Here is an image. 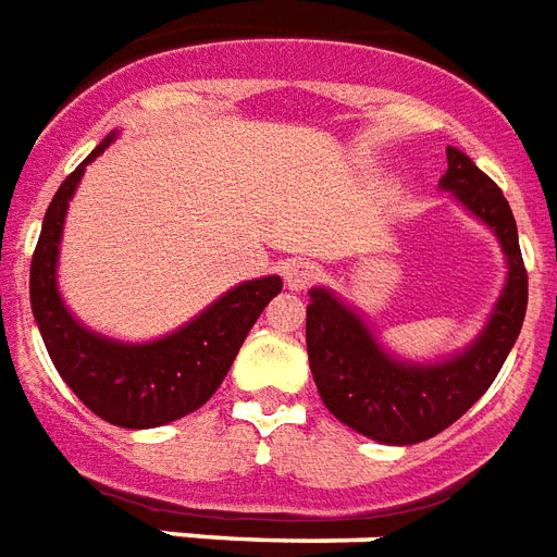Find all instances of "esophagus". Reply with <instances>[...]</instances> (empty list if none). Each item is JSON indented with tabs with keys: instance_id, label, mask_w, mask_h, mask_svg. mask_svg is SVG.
<instances>
[{
	"instance_id": "esophagus-1",
	"label": "esophagus",
	"mask_w": 557,
	"mask_h": 557,
	"mask_svg": "<svg viewBox=\"0 0 557 557\" xmlns=\"http://www.w3.org/2000/svg\"><path fill=\"white\" fill-rule=\"evenodd\" d=\"M283 277H286V286H289V289L300 292L315 283V277H319V265H315V262H307V259H292L289 265H286V271H283Z\"/></svg>"
}]
</instances>
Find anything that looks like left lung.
Returning <instances> with one entry per match:
<instances>
[{
  "label": "left lung",
  "mask_w": 557,
  "mask_h": 557,
  "mask_svg": "<svg viewBox=\"0 0 557 557\" xmlns=\"http://www.w3.org/2000/svg\"><path fill=\"white\" fill-rule=\"evenodd\" d=\"M446 159L440 188L487 226L508 262L502 295L467 348L440 360H407L381 345L348 300L327 286L310 289L307 354L321 401L342 425L383 446L431 440L467 413L496 381L525 319L529 277L508 200L467 152L446 147Z\"/></svg>",
  "instance_id": "8db88e82"
}]
</instances>
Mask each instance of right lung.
Instances as JSON below:
<instances>
[{"label": "right lung", "mask_w": 557, "mask_h": 557, "mask_svg": "<svg viewBox=\"0 0 557 557\" xmlns=\"http://www.w3.org/2000/svg\"><path fill=\"white\" fill-rule=\"evenodd\" d=\"M117 138L109 132L100 147L61 183L52 197L28 277L37 331L52 366L88 410L121 428H159L203 407L236 360L242 342L257 324L283 280L268 274L226 289L183 327L150 342H123L82 324L61 298L59 253L70 200L85 168Z\"/></svg>", "instance_id": "right-lung-1"}]
</instances>
